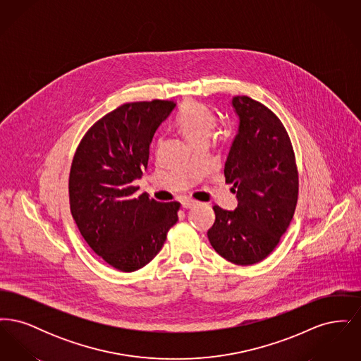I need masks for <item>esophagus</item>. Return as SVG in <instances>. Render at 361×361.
I'll return each instance as SVG.
<instances>
[{
    "label": "esophagus",
    "instance_id": "34e87169",
    "mask_svg": "<svg viewBox=\"0 0 361 361\" xmlns=\"http://www.w3.org/2000/svg\"><path fill=\"white\" fill-rule=\"evenodd\" d=\"M196 204H197V202H195V200H192V199H188V197H185V199L181 200V206H183V208H190V207L196 206Z\"/></svg>",
    "mask_w": 361,
    "mask_h": 361
}]
</instances>
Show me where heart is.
I'll return each mask as SVG.
<instances>
[{
	"label": "heart",
	"instance_id": "obj_1",
	"mask_svg": "<svg viewBox=\"0 0 361 361\" xmlns=\"http://www.w3.org/2000/svg\"><path fill=\"white\" fill-rule=\"evenodd\" d=\"M218 123L215 112L204 104L189 105L178 121L181 134L193 146L199 142H208Z\"/></svg>",
	"mask_w": 361,
	"mask_h": 361
}]
</instances>
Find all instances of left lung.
Here are the masks:
<instances>
[{
	"label": "left lung",
	"instance_id": "1",
	"mask_svg": "<svg viewBox=\"0 0 361 361\" xmlns=\"http://www.w3.org/2000/svg\"><path fill=\"white\" fill-rule=\"evenodd\" d=\"M237 134L224 164L238 206H214L215 222L207 231L218 255L237 265L268 257L287 231L298 202V169L291 140L275 114L247 96L231 100Z\"/></svg>",
	"mask_w": 361,
	"mask_h": 361
}]
</instances>
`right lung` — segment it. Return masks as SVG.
I'll list each match as a JSON object with an SVG mask.
<instances>
[{"label":"right lung","mask_w":361,"mask_h":361,"mask_svg":"<svg viewBox=\"0 0 361 361\" xmlns=\"http://www.w3.org/2000/svg\"><path fill=\"white\" fill-rule=\"evenodd\" d=\"M174 114L173 102L124 104L89 128L73 158L71 215L93 252L121 272L149 264L178 221L180 203L137 195L134 185L147 169L155 133Z\"/></svg>","instance_id":"right-lung-1"}]
</instances>
